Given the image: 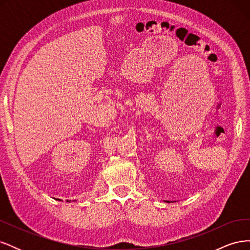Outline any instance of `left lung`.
Listing matches in <instances>:
<instances>
[{
	"label": "left lung",
	"instance_id": "left-lung-1",
	"mask_svg": "<svg viewBox=\"0 0 250 250\" xmlns=\"http://www.w3.org/2000/svg\"><path fill=\"white\" fill-rule=\"evenodd\" d=\"M167 202H170V201H167Z\"/></svg>",
	"mask_w": 250,
	"mask_h": 250
}]
</instances>
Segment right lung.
<instances>
[{
  "label": "right lung",
  "instance_id": "obj_1",
  "mask_svg": "<svg viewBox=\"0 0 250 250\" xmlns=\"http://www.w3.org/2000/svg\"><path fill=\"white\" fill-rule=\"evenodd\" d=\"M57 200H59V199H57ZM70 201H71V200H70Z\"/></svg>",
  "mask_w": 250,
  "mask_h": 250
}]
</instances>
